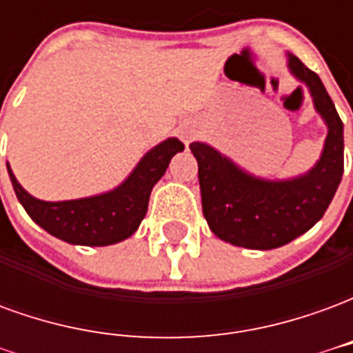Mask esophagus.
<instances>
[{
  "label": "esophagus",
  "mask_w": 353,
  "mask_h": 353,
  "mask_svg": "<svg viewBox=\"0 0 353 353\" xmlns=\"http://www.w3.org/2000/svg\"><path fill=\"white\" fill-rule=\"evenodd\" d=\"M179 134H181V139H183L185 143H189L192 138H194V132H192L191 126H181V130H179Z\"/></svg>",
  "instance_id": "obj_1"
}]
</instances>
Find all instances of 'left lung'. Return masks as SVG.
<instances>
[{
  "instance_id": "obj_1",
  "label": "left lung",
  "mask_w": 353,
  "mask_h": 353,
  "mask_svg": "<svg viewBox=\"0 0 353 353\" xmlns=\"http://www.w3.org/2000/svg\"><path fill=\"white\" fill-rule=\"evenodd\" d=\"M288 65L310 90L314 108L327 124L316 166L291 179L252 176L208 143L194 141L202 212L215 236L248 250H274L310 230L331 204L344 172L342 121L318 73L293 54Z\"/></svg>"
}]
</instances>
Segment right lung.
Returning a JSON list of instances; mask_svg holds the SVG:
<instances>
[{
  "label": "right lung",
  "instance_id": "right-lung-1",
  "mask_svg": "<svg viewBox=\"0 0 353 353\" xmlns=\"http://www.w3.org/2000/svg\"><path fill=\"white\" fill-rule=\"evenodd\" d=\"M177 138L164 139L138 162L130 176L113 191L88 199L45 202L32 196L17 181L7 162L17 199L28 215L52 236L77 245H111L123 242L138 230L145 217L149 194L164 176L172 157L183 151Z\"/></svg>",
  "mask_w": 353,
  "mask_h": 353
}]
</instances>
